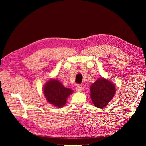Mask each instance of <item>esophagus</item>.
I'll list each match as a JSON object with an SVG mask.
<instances>
[{
    "label": "esophagus",
    "mask_w": 146,
    "mask_h": 146,
    "mask_svg": "<svg viewBox=\"0 0 146 146\" xmlns=\"http://www.w3.org/2000/svg\"><path fill=\"white\" fill-rule=\"evenodd\" d=\"M84 90V88H83L81 86H78L76 88V91H77V92H81L82 91V90Z\"/></svg>",
    "instance_id": "esophagus-1"
}]
</instances>
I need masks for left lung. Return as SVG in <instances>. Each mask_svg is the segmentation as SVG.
I'll list each match as a JSON object with an SVG mask.
<instances>
[{"label":"left lung","instance_id":"left-lung-1","mask_svg":"<svg viewBox=\"0 0 146 146\" xmlns=\"http://www.w3.org/2000/svg\"><path fill=\"white\" fill-rule=\"evenodd\" d=\"M91 98L95 106L103 108L113 99L115 93V88L113 82L100 78L90 87Z\"/></svg>","mask_w":146,"mask_h":146}]
</instances>
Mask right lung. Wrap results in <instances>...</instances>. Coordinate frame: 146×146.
I'll list each match as a JSON object with an SVG mask.
<instances>
[{
  "mask_svg": "<svg viewBox=\"0 0 146 146\" xmlns=\"http://www.w3.org/2000/svg\"><path fill=\"white\" fill-rule=\"evenodd\" d=\"M72 92V90L64 87L60 81L55 79L48 81L44 87V94L47 101L58 108L65 105L67 98Z\"/></svg>",
  "mask_w": 146,
  "mask_h": 146,
  "instance_id": "add662e5",
  "label": "right lung"
}]
</instances>
